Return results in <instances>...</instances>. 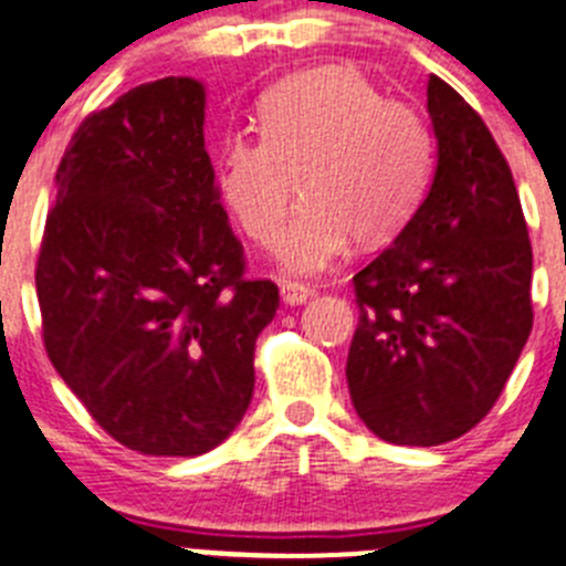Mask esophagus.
Instances as JSON below:
<instances>
[{
  "instance_id": "obj_1",
  "label": "esophagus",
  "mask_w": 566,
  "mask_h": 566,
  "mask_svg": "<svg viewBox=\"0 0 566 566\" xmlns=\"http://www.w3.org/2000/svg\"><path fill=\"white\" fill-rule=\"evenodd\" d=\"M313 295V290L307 284H298V282H284L282 284V302L295 307V304H304Z\"/></svg>"
}]
</instances>
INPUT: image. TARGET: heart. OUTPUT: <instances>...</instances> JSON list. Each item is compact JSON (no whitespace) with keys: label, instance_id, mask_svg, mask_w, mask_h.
<instances>
[{"label":"heart","instance_id":"obj_1","mask_svg":"<svg viewBox=\"0 0 566 566\" xmlns=\"http://www.w3.org/2000/svg\"><path fill=\"white\" fill-rule=\"evenodd\" d=\"M259 135L217 149L213 182L237 226L271 245L295 182L304 195L279 237L287 273H321L349 248L395 237L422 200L431 137L411 106L380 98L353 67L324 64L279 81L259 101Z\"/></svg>","mask_w":566,"mask_h":566}]
</instances>
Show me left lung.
<instances>
[{
	"instance_id": "1",
	"label": "left lung",
	"mask_w": 566,
	"mask_h": 566,
	"mask_svg": "<svg viewBox=\"0 0 566 566\" xmlns=\"http://www.w3.org/2000/svg\"><path fill=\"white\" fill-rule=\"evenodd\" d=\"M437 169L380 256L355 273L346 384L371 434L440 446L499 400L533 329V248L511 166L485 120L431 75Z\"/></svg>"
}]
</instances>
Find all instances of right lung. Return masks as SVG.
I'll return each instance as SVG.
<instances>
[{
    "label": "right lung",
    "mask_w": 566,
    "mask_h": 566,
    "mask_svg": "<svg viewBox=\"0 0 566 566\" xmlns=\"http://www.w3.org/2000/svg\"><path fill=\"white\" fill-rule=\"evenodd\" d=\"M206 86L160 78L86 115L35 262L44 349L101 429L151 457L220 446L253 397L279 287L245 279L206 151Z\"/></svg>",
    "instance_id": "obj_1"
}]
</instances>
